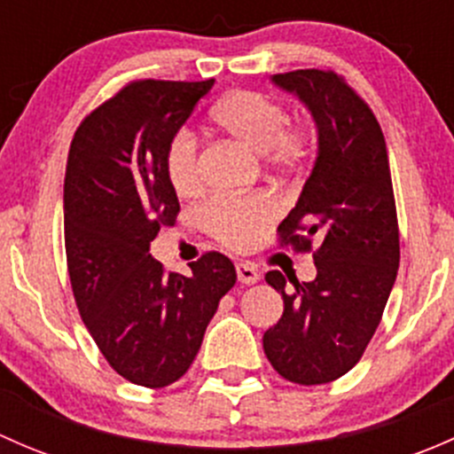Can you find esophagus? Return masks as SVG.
<instances>
[{
    "label": "esophagus",
    "mask_w": 454,
    "mask_h": 454,
    "mask_svg": "<svg viewBox=\"0 0 454 454\" xmlns=\"http://www.w3.org/2000/svg\"><path fill=\"white\" fill-rule=\"evenodd\" d=\"M237 278H239V283H244V286H254L256 281H259V272L254 270V265L250 263H237Z\"/></svg>",
    "instance_id": "1"
}]
</instances>
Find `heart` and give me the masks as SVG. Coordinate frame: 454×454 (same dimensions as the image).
Instances as JSON below:
<instances>
[{
  "mask_svg": "<svg viewBox=\"0 0 454 454\" xmlns=\"http://www.w3.org/2000/svg\"><path fill=\"white\" fill-rule=\"evenodd\" d=\"M210 121L222 134L265 155L274 164L294 162L308 146L309 136L301 127H287L286 109L268 94L232 90L210 109ZM167 177L176 193L191 195L200 189L198 145L186 131L177 134L167 149ZM277 204L268 195L219 198L201 210L206 231L232 250H244L277 217Z\"/></svg>",
  "mask_w": 454,
  "mask_h": 454,
  "instance_id": "b5f03b06",
  "label": "heart"
}]
</instances>
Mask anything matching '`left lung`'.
<instances>
[{
    "label": "left lung",
    "instance_id": "8db88e82",
    "mask_svg": "<svg viewBox=\"0 0 454 454\" xmlns=\"http://www.w3.org/2000/svg\"><path fill=\"white\" fill-rule=\"evenodd\" d=\"M296 96L316 127V160L294 208L278 223L283 244L314 253L316 278L265 274L283 316L263 333L270 364L296 384H325L358 364L378 329L400 265L395 200L382 129L360 96L333 72L270 76ZM301 230L303 236H296Z\"/></svg>",
    "mask_w": 454,
    "mask_h": 454
}]
</instances>
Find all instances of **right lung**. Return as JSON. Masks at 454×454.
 Segmentation results:
<instances>
[{
	"mask_svg": "<svg viewBox=\"0 0 454 454\" xmlns=\"http://www.w3.org/2000/svg\"><path fill=\"white\" fill-rule=\"evenodd\" d=\"M215 81H140L81 122L63 186L66 254L81 318L116 373L146 388L180 380L219 299L235 286L228 256L167 274L149 253L180 210L167 149Z\"/></svg>",
	"mask_w": 454,
	"mask_h": 454,
	"instance_id": "obj_1",
	"label": "right lung"
}]
</instances>
